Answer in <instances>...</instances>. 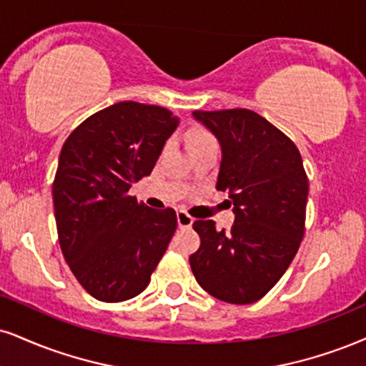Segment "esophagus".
<instances>
[{
  "label": "esophagus",
  "mask_w": 366,
  "mask_h": 366,
  "mask_svg": "<svg viewBox=\"0 0 366 366\" xmlns=\"http://www.w3.org/2000/svg\"><path fill=\"white\" fill-rule=\"evenodd\" d=\"M177 223L180 228H189L192 223H194V218H192L189 213H186L184 209H180V211H177Z\"/></svg>",
  "instance_id": "obj_1"
}]
</instances>
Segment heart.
Here are the masks:
<instances>
[{
  "label": "heart",
  "instance_id": "1",
  "mask_svg": "<svg viewBox=\"0 0 366 366\" xmlns=\"http://www.w3.org/2000/svg\"><path fill=\"white\" fill-rule=\"evenodd\" d=\"M186 139H187V144L191 149L204 147V144H209V143H217V139H214V136L211 134V131H208L206 127H201V126L191 127V129L187 131Z\"/></svg>",
  "mask_w": 366,
  "mask_h": 366
}]
</instances>
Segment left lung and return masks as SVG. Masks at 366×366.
<instances>
[{
    "instance_id": "1",
    "label": "left lung",
    "mask_w": 366,
    "mask_h": 366,
    "mask_svg": "<svg viewBox=\"0 0 366 366\" xmlns=\"http://www.w3.org/2000/svg\"><path fill=\"white\" fill-rule=\"evenodd\" d=\"M222 144L218 191H228L235 222L217 230L196 219L201 239L191 254L204 292L235 305L254 303L278 283L305 233L309 179L297 144L249 109L194 111Z\"/></svg>"
}]
</instances>
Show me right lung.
Listing matches in <instances>:
<instances>
[{
    "label": "right lung",
    "instance_id": "add662e5",
    "mask_svg": "<svg viewBox=\"0 0 366 366\" xmlns=\"http://www.w3.org/2000/svg\"><path fill=\"white\" fill-rule=\"evenodd\" d=\"M177 122L160 105L117 102L86 117L61 148L52 182L57 239L97 300L143 292L177 230L174 209H152L129 194L152 174Z\"/></svg>",
    "mask_w": 366,
    "mask_h": 366
}]
</instances>
